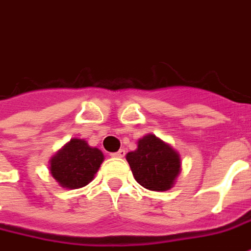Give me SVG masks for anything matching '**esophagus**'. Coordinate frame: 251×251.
I'll return each mask as SVG.
<instances>
[{"label":"esophagus","mask_w":251,"mask_h":251,"mask_svg":"<svg viewBox=\"0 0 251 251\" xmlns=\"http://www.w3.org/2000/svg\"><path fill=\"white\" fill-rule=\"evenodd\" d=\"M111 156L113 157H124L125 156V150H120L118 152H114V153H111Z\"/></svg>","instance_id":"esophagus-1"}]
</instances>
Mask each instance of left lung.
<instances>
[{"label":"left lung","mask_w":251,"mask_h":251,"mask_svg":"<svg viewBox=\"0 0 251 251\" xmlns=\"http://www.w3.org/2000/svg\"><path fill=\"white\" fill-rule=\"evenodd\" d=\"M126 160L134 179L153 192H166L174 186L182 164L179 152L151 133L138 140L137 150L129 152Z\"/></svg>","instance_id":"obj_1"}]
</instances>
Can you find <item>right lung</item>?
Masks as SVG:
<instances>
[{"label":"right lung","instance_id":"1","mask_svg":"<svg viewBox=\"0 0 251 251\" xmlns=\"http://www.w3.org/2000/svg\"><path fill=\"white\" fill-rule=\"evenodd\" d=\"M104 160L100 150L91 147L83 138H72L49 160V170L65 189H80L88 185Z\"/></svg>","mask_w":251,"mask_h":251}]
</instances>
